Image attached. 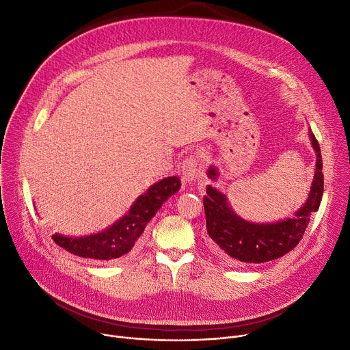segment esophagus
<instances>
[{
    "instance_id": "obj_1",
    "label": "esophagus",
    "mask_w": 350,
    "mask_h": 350,
    "mask_svg": "<svg viewBox=\"0 0 350 350\" xmlns=\"http://www.w3.org/2000/svg\"><path fill=\"white\" fill-rule=\"evenodd\" d=\"M181 173H183V180L186 183H191L194 181L198 176H200V170H198V161L194 156L187 157L181 164Z\"/></svg>"
}]
</instances>
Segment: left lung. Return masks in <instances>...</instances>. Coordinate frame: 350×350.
Returning a JSON list of instances; mask_svg holds the SVG:
<instances>
[{"mask_svg": "<svg viewBox=\"0 0 350 350\" xmlns=\"http://www.w3.org/2000/svg\"><path fill=\"white\" fill-rule=\"evenodd\" d=\"M309 137L317 153L315 176L306 203L291 218L269 224L245 221L231 210L227 197L221 191L207 186V194L203 198L207 232L211 238L213 251L227 264H261L277 260L301 241L310 214L319 210L323 194L321 147L312 131H309ZM207 174L211 180L218 177V172L213 165Z\"/></svg>", "mask_w": 350, "mask_h": 350, "instance_id": "8db88e82", "label": "left lung"}]
</instances>
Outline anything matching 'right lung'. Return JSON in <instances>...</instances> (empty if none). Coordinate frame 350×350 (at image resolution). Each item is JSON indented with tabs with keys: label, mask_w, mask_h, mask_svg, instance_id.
Wrapping results in <instances>:
<instances>
[{
	"label": "right lung",
	"mask_w": 350,
	"mask_h": 350,
	"mask_svg": "<svg viewBox=\"0 0 350 350\" xmlns=\"http://www.w3.org/2000/svg\"><path fill=\"white\" fill-rule=\"evenodd\" d=\"M180 186L178 177H165L150 186L149 190L135 201L126 215L105 231L86 237L53 234L52 240L55 244L82 258L100 261L122 258L139 245L140 235L147 223L156 215L164 201L178 191Z\"/></svg>",
	"instance_id": "1"
}]
</instances>
